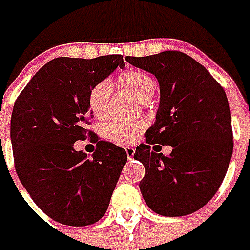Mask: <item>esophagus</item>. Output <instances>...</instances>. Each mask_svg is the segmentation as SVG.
Instances as JSON below:
<instances>
[{"mask_svg":"<svg viewBox=\"0 0 250 250\" xmlns=\"http://www.w3.org/2000/svg\"><path fill=\"white\" fill-rule=\"evenodd\" d=\"M135 152H136V149L133 148V146H127V148H125V153H127V158H128V160H132Z\"/></svg>","mask_w":250,"mask_h":250,"instance_id":"obj_1","label":"esophagus"}]
</instances>
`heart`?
<instances>
[{"mask_svg":"<svg viewBox=\"0 0 250 250\" xmlns=\"http://www.w3.org/2000/svg\"><path fill=\"white\" fill-rule=\"evenodd\" d=\"M118 84L135 97L140 98L143 105H148L150 96L156 90V80L150 74L143 70L131 68L119 76ZM111 96V85L107 80L98 82L88 94V106L94 117L104 119L109 113V102ZM144 128V123L140 121L129 123L111 122L105 127V136L115 143H129L135 139L137 133Z\"/></svg>","mask_w":250,"mask_h":250,"instance_id":"heart-1","label":"heart"}]
</instances>
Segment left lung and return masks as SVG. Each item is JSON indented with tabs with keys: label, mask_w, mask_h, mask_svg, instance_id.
<instances>
[{
	"label": "left lung",
	"mask_w": 250,
	"mask_h": 250,
	"mask_svg": "<svg viewBox=\"0 0 250 250\" xmlns=\"http://www.w3.org/2000/svg\"><path fill=\"white\" fill-rule=\"evenodd\" d=\"M160 84L156 122L133 158L145 167L140 190L146 205L164 217L197 211L219 189L232 157L231 110L225 90L202 64L182 52L125 57ZM171 145L170 156L156 144Z\"/></svg>",
	"instance_id": "left-lung-1"
}]
</instances>
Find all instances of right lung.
Returning a JSON list of instances; mask_svg holds the SVG:
<instances>
[{
  "mask_svg": "<svg viewBox=\"0 0 250 250\" xmlns=\"http://www.w3.org/2000/svg\"><path fill=\"white\" fill-rule=\"evenodd\" d=\"M119 54L93 60L60 57L42 66L14 104L10 137L19 180L48 217L88 226L107 210L122 168L123 148L88 131V94L117 67ZM92 137L96 152H76L73 143Z\"/></svg>",
  "mask_w": 250,
  "mask_h": 250,
  "instance_id": "1",
  "label": "right lung"
}]
</instances>
